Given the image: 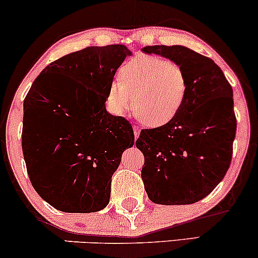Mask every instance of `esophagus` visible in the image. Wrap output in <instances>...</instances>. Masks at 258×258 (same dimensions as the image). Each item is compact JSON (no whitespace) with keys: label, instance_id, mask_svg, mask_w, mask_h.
Returning a JSON list of instances; mask_svg holds the SVG:
<instances>
[{"label":"esophagus","instance_id":"34e87169","mask_svg":"<svg viewBox=\"0 0 258 258\" xmlns=\"http://www.w3.org/2000/svg\"><path fill=\"white\" fill-rule=\"evenodd\" d=\"M133 129H134V136H135V139H138L139 138V135H140V130H139V128L136 125H134L133 126Z\"/></svg>","mask_w":258,"mask_h":258}]
</instances>
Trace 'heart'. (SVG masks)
<instances>
[{
    "mask_svg": "<svg viewBox=\"0 0 258 258\" xmlns=\"http://www.w3.org/2000/svg\"><path fill=\"white\" fill-rule=\"evenodd\" d=\"M187 76L178 63L161 56L140 55L125 62L118 79L110 84L106 106L114 116L134 109L145 125L158 128L170 123L182 109Z\"/></svg>",
    "mask_w": 258,
    "mask_h": 258,
    "instance_id": "heart-1",
    "label": "heart"
}]
</instances>
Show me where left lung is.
I'll use <instances>...</instances> for the list:
<instances>
[{"label":"left lung","instance_id":"obj_1","mask_svg":"<svg viewBox=\"0 0 258 258\" xmlns=\"http://www.w3.org/2000/svg\"><path fill=\"white\" fill-rule=\"evenodd\" d=\"M142 50L178 63L189 84L177 116L165 125L142 129L136 140L145 157V190L158 205L195 203L215 189L231 165L237 130L233 91L209 57L180 45Z\"/></svg>","mask_w":258,"mask_h":258}]
</instances>
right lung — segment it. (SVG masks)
<instances>
[{"instance_id":"add662e5","label":"right lung","mask_w":258,"mask_h":258,"mask_svg":"<svg viewBox=\"0 0 258 258\" xmlns=\"http://www.w3.org/2000/svg\"><path fill=\"white\" fill-rule=\"evenodd\" d=\"M130 50L88 46L56 59L24 100L21 145L28 177L44 201L67 213L109 205L111 178L134 132L106 111L107 91Z\"/></svg>"}]
</instances>
